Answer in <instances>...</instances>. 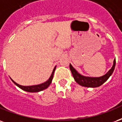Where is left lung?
<instances>
[{
  "mask_svg": "<svg viewBox=\"0 0 122 122\" xmlns=\"http://www.w3.org/2000/svg\"><path fill=\"white\" fill-rule=\"evenodd\" d=\"M115 65H116V59L114 60L113 66L111 70H109L105 75L100 77H84L83 75H81L75 70V68L72 66L71 64H70V68L75 81L77 82L78 84L81 85L82 86L95 88V87H98L101 86L105 82L107 81L110 76L112 74L114 68H115Z\"/></svg>",
  "mask_w": 122,
  "mask_h": 122,
  "instance_id": "8db88e82",
  "label": "left lung"
}]
</instances>
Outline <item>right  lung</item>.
Returning <instances> with one entry per match:
<instances>
[{"label": "right lung", "instance_id": "right-lung-1", "mask_svg": "<svg viewBox=\"0 0 122 122\" xmlns=\"http://www.w3.org/2000/svg\"><path fill=\"white\" fill-rule=\"evenodd\" d=\"M55 69H56V67H55L54 70L52 71V73L51 75L50 78L47 81L45 82H43L42 84H38V85H34V86H21L20 84L16 83L13 80L11 79V81L14 82V83L15 84H16L18 87H19L21 89L25 91L29 92H38L41 91V90H43L46 89L47 88H48V86H49L52 82V78H53V75H54V73H55Z\"/></svg>", "mask_w": 122, "mask_h": 122}]
</instances>
